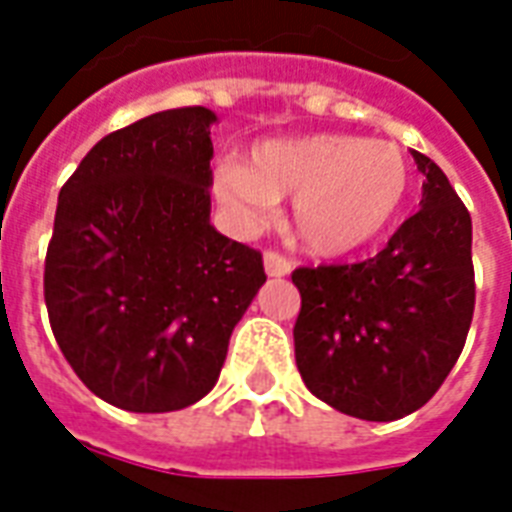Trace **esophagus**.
Masks as SVG:
<instances>
[{
	"label": "esophagus",
	"mask_w": 512,
	"mask_h": 512,
	"mask_svg": "<svg viewBox=\"0 0 512 512\" xmlns=\"http://www.w3.org/2000/svg\"><path fill=\"white\" fill-rule=\"evenodd\" d=\"M263 268L271 279H279V276H287V273L292 271V263H289L287 257H281L279 252H265Z\"/></svg>",
	"instance_id": "obj_1"
}]
</instances>
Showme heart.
I'll return each instance as SVG.
<instances>
[{
  "label": "heart",
  "mask_w": 512,
  "mask_h": 512,
  "mask_svg": "<svg viewBox=\"0 0 512 512\" xmlns=\"http://www.w3.org/2000/svg\"><path fill=\"white\" fill-rule=\"evenodd\" d=\"M412 191V164L390 140L340 132L273 138L249 151L247 167L212 172L217 204L241 225L260 228L276 201L292 199L289 225L313 257H348L380 239Z\"/></svg>",
  "instance_id": "heart-1"
}]
</instances>
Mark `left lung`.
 Wrapping results in <instances>:
<instances>
[{
    "mask_svg": "<svg viewBox=\"0 0 512 512\" xmlns=\"http://www.w3.org/2000/svg\"><path fill=\"white\" fill-rule=\"evenodd\" d=\"M420 212L377 257L292 273L295 358L313 396L358 420L417 412L452 372L476 305L473 223L449 177L414 151Z\"/></svg>",
    "mask_w": 512,
    "mask_h": 512,
    "instance_id": "left-lung-1",
    "label": "left lung"
}]
</instances>
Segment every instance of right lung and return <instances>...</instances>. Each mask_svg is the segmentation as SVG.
<instances>
[{
    "label": "right lung",
    "instance_id": "add662e5",
    "mask_svg": "<svg viewBox=\"0 0 512 512\" xmlns=\"http://www.w3.org/2000/svg\"><path fill=\"white\" fill-rule=\"evenodd\" d=\"M209 108H170L95 143L60 188L44 263L52 335L79 380L127 412L215 388L263 257L209 223Z\"/></svg>",
    "mask_w": 512,
    "mask_h": 512
}]
</instances>
